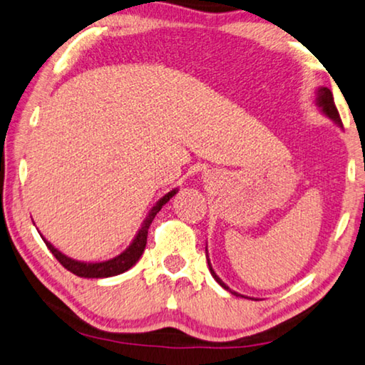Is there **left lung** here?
I'll return each mask as SVG.
<instances>
[{
  "label": "left lung",
  "instance_id": "8db88e82",
  "mask_svg": "<svg viewBox=\"0 0 365 365\" xmlns=\"http://www.w3.org/2000/svg\"><path fill=\"white\" fill-rule=\"evenodd\" d=\"M315 106L317 108L323 112L324 115L328 117V119H331L334 124H338L339 127H343V122H341V117H339V112H338V109H336V106H334V99H333V93L329 91L328 88H324V86H319L317 91H315ZM205 251H207V248H205ZM207 262H209V269H210V274L212 276H214V279L217 280L218 284L222 285L223 289L225 290H230V292H232L233 295H237V297H245V295H241V294H238V292H235V290H232L228 287V285L223 282V280L217 276L215 274V271L214 269H212V264H210V259H207ZM245 299H248V297H245Z\"/></svg>",
  "mask_w": 365,
  "mask_h": 365
}]
</instances>
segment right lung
Here are the masks:
<instances>
[{
	"label": "right lung",
	"instance_id": "add662e5",
	"mask_svg": "<svg viewBox=\"0 0 365 365\" xmlns=\"http://www.w3.org/2000/svg\"><path fill=\"white\" fill-rule=\"evenodd\" d=\"M178 192V189H173L170 192L165 194L156 204L151 207V210L148 212V215L145 217V220L140 227L138 233L135 235V238L132 240V243L128 245V248H125V251H122L119 256L112 257V259L108 261H99V262H86V261H78L73 259V257L66 256L58 251L55 246L47 241L46 238L42 237L43 243L47 245V248L52 251V255L57 257L58 262L65 269H68L70 272L75 274L78 277H88V279H103V277H112V276H119V274L125 272L130 269L135 262L140 259V256L143 255L145 246H147V237H148V228L153 222L155 215L158 214L168 200H170L173 195Z\"/></svg>",
	"mask_w": 365,
	"mask_h": 365
}]
</instances>
